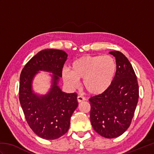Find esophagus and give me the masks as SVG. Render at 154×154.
<instances>
[{
	"label": "esophagus",
	"instance_id": "1",
	"mask_svg": "<svg viewBox=\"0 0 154 154\" xmlns=\"http://www.w3.org/2000/svg\"><path fill=\"white\" fill-rule=\"evenodd\" d=\"M77 99L78 103H81V102H83V101L85 100V98L82 97V96H78Z\"/></svg>",
	"mask_w": 154,
	"mask_h": 154
}]
</instances>
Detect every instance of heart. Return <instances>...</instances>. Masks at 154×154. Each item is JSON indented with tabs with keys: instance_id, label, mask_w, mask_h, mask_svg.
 Instances as JSON below:
<instances>
[{
	"instance_id": "obj_1",
	"label": "heart",
	"mask_w": 154,
	"mask_h": 154,
	"mask_svg": "<svg viewBox=\"0 0 154 154\" xmlns=\"http://www.w3.org/2000/svg\"><path fill=\"white\" fill-rule=\"evenodd\" d=\"M117 70L116 60L109 55H86L72 62L70 71H62V78L68 86H78L83 79L84 89L93 95L105 93L114 82Z\"/></svg>"
}]
</instances>
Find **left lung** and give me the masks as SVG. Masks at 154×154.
Wrapping results in <instances>:
<instances>
[{
    "instance_id": "8db88e82",
    "label": "left lung",
    "mask_w": 154,
    "mask_h": 154,
    "mask_svg": "<svg viewBox=\"0 0 154 154\" xmlns=\"http://www.w3.org/2000/svg\"><path fill=\"white\" fill-rule=\"evenodd\" d=\"M116 58L117 70L110 89L91 97L90 119L93 129L106 138L119 137L131 124L139 98L136 75L122 53L110 51Z\"/></svg>"
}]
</instances>
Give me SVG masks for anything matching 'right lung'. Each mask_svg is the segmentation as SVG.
Segmentation results:
<instances>
[{"label":"right lung","mask_w":154,"mask_h":154,"mask_svg":"<svg viewBox=\"0 0 154 154\" xmlns=\"http://www.w3.org/2000/svg\"><path fill=\"white\" fill-rule=\"evenodd\" d=\"M67 58L64 51L42 50L26 64L20 74L19 100L26 120L35 134L45 140L59 138L67 132L78 106L77 93H64L57 85ZM39 70L53 73L50 91L41 96L32 90V81Z\"/></svg>","instance_id":"right-lung-1"}]
</instances>
